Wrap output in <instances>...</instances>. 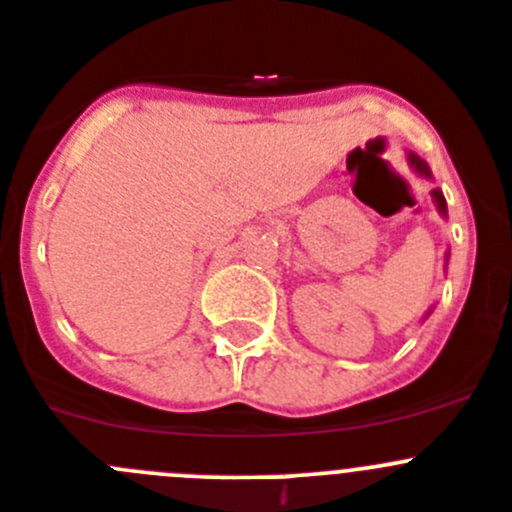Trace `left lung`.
I'll list each match as a JSON object with an SVG mask.
<instances>
[{
  "instance_id": "left-lung-1",
  "label": "left lung",
  "mask_w": 512,
  "mask_h": 512,
  "mask_svg": "<svg viewBox=\"0 0 512 512\" xmlns=\"http://www.w3.org/2000/svg\"><path fill=\"white\" fill-rule=\"evenodd\" d=\"M406 159H409V164H411V167H414L416 172H419L421 177H431L429 164H426L424 159H421V157H416L414 152H409V157H406ZM431 198H434V203H437V210H439V213H442V215H447V200H444L442 190H431Z\"/></svg>"
}]
</instances>
